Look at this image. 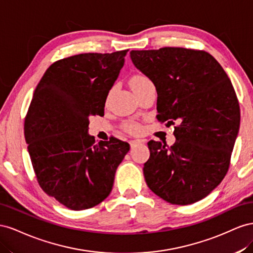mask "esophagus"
<instances>
[{"mask_svg": "<svg viewBox=\"0 0 253 253\" xmlns=\"http://www.w3.org/2000/svg\"><path fill=\"white\" fill-rule=\"evenodd\" d=\"M141 143H143L142 140H131V141H130V146H131V147H134V146H136V145H139V144H141Z\"/></svg>", "mask_w": 253, "mask_h": 253, "instance_id": "esophagus-1", "label": "esophagus"}]
</instances>
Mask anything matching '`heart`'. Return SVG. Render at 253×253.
Wrapping results in <instances>:
<instances>
[{"instance_id":"1","label":"heart","mask_w":253,"mask_h":253,"mask_svg":"<svg viewBox=\"0 0 253 253\" xmlns=\"http://www.w3.org/2000/svg\"><path fill=\"white\" fill-rule=\"evenodd\" d=\"M151 82L149 81V79L145 76H142V75H136L132 78L131 81V86L133 91L134 90H138L140 88H142V86H144L145 84H150ZM126 128L128 129V130L130 131H138L139 130V125L134 124V123H128V124L126 125Z\"/></svg>"}]
</instances>
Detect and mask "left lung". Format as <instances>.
I'll return each instance as SVG.
<instances>
[{"instance_id": "1", "label": "left lung", "mask_w": 253, "mask_h": 253, "mask_svg": "<svg viewBox=\"0 0 253 253\" xmlns=\"http://www.w3.org/2000/svg\"><path fill=\"white\" fill-rule=\"evenodd\" d=\"M134 67L157 90V119L175 124L174 145L147 143L149 189L171 205L208 196L226 176L240 129V105L226 72L212 55L183 47L131 50Z\"/></svg>"}]
</instances>
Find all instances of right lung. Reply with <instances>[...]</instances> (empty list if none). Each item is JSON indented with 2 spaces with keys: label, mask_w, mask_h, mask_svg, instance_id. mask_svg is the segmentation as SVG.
<instances>
[{
  "label": "right lung",
  "mask_w": 253,
  "mask_h": 253,
  "mask_svg": "<svg viewBox=\"0 0 253 253\" xmlns=\"http://www.w3.org/2000/svg\"><path fill=\"white\" fill-rule=\"evenodd\" d=\"M128 49L86 53L54 62L36 86L24 134L41 189L71 210L95 207L111 193L130 149L115 138L94 144L89 119L104 115L108 93Z\"/></svg>",
  "instance_id": "obj_1"
}]
</instances>
